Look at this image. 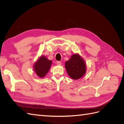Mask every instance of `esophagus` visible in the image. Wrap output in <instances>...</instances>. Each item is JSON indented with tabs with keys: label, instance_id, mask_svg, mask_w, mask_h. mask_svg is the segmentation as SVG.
<instances>
[{
	"label": "esophagus",
	"instance_id": "1",
	"mask_svg": "<svg viewBox=\"0 0 124 124\" xmlns=\"http://www.w3.org/2000/svg\"><path fill=\"white\" fill-rule=\"evenodd\" d=\"M56 63H57V65H59V66L62 65V62H61L57 61V62H56Z\"/></svg>",
	"mask_w": 124,
	"mask_h": 124
}]
</instances>
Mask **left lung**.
I'll list each match as a JSON object with an SVG mask.
<instances>
[{"label":"left lung","instance_id":"left-lung-1","mask_svg":"<svg viewBox=\"0 0 124 124\" xmlns=\"http://www.w3.org/2000/svg\"><path fill=\"white\" fill-rule=\"evenodd\" d=\"M65 67L69 77L74 80L82 78L86 70L84 61L78 54L72 55L69 61L66 62Z\"/></svg>","mask_w":124,"mask_h":124}]
</instances>
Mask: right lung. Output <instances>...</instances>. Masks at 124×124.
<instances>
[{
	"mask_svg": "<svg viewBox=\"0 0 124 124\" xmlns=\"http://www.w3.org/2000/svg\"><path fill=\"white\" fill-rule=\"evenodd\" d=\"M51 64V61L42 56L35 63L33 68L37 76L40 78H43L49 71Z\"/></svg>",
	"mask_w": 124,
	"mask_h": 124,
	"instance_id": "add662e5",
	"label": "right lung"
}]
</instances>
